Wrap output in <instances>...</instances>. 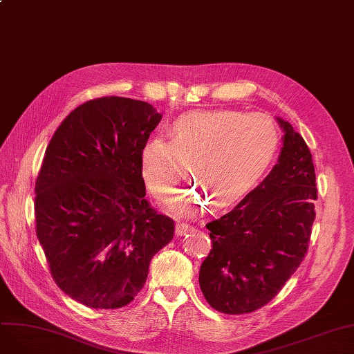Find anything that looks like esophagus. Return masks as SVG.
Instances as JSON below:
<instances>
[{
  "label": "esophagus",
  "mask_w": 354,
  "mask_h": 354,
  "mask_svg": "<svg viewBox=\"0 0 354 354\" xmlns=\"http://www.w3.org/2000/svg\"><path fill=\"white\" fill-rule=\"evenodd\" d=\"M194 228L191 227V225H188V224H183V222H178L176 224V227H175V234L176 235H179V236H182V235H185V234H188L189 231H192Z\"/></svg>",
  "instance_id": "1"
}]
</instances>
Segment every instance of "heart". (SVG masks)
I'll list each match as a JSON object with an SVG mask.
<instances>
[{
    "mask_svg": "<svg viewBox=\"0 0 354 354\" xmlns=\"http://www.w3.org/2000/svg\"><path fill=\"white\" fill-rule=\"evenodd\" d=\"M280 133L274 120L263 113L238 110L191 111L175 119L169 140L149 138L140 151V175L156 199L174 194L183 178L185 163L205 192L188 191L175 196L169 209L195 216L211 199L218 207L247 196L266 176L275 160Z\"/></svg>",
    "mask_w": 354,
    "mask_h": 354,
    "instance_id": "obj_1",
    "label": "heart"
}]
</instances>
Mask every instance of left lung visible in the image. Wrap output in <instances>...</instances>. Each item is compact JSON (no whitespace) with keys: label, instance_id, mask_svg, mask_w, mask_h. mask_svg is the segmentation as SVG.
Wrapping results in <instances>:
<instances>
[{"label":"left lung","instance_id":"1","mask_svg":"<svg viewBox=\"0 0 354 354\" xmlns=\"http://www.w3.org/2000/svg\"><path fill=\"white\" fill-rule=\"evenodd\" d=\"M283 147L268 176L224 216L207 225L212 250L199 287L215 310L244 314L261 308L300 267L317 199L315 172L304 139L284 119Z\"/></svg>","mask_w":354,"mask_h":354}]
</instances>
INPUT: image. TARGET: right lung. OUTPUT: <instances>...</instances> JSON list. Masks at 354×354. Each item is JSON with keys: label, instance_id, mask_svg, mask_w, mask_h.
Listing matches in <instances>:
<instances>
[{"label": "right lung", "instance_id": "add662e5", "mask_svg": "<svg viewBox=\"0 0 354 354\" xmlns=\"http://www.w3.org/2000/svg\"><path fill=\"white\" fill-rule=\"evenodd\" d=\"M162 115L146 102L100 97L55 130L35 180V227L51 275L90 308H120L146 283L174 221L145 199L140 151Z\"/></svg>", "mask_w": 354, "mask_h": 354}]
</instances>
